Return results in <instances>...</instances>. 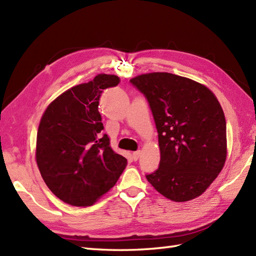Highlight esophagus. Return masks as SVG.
Segmentation results:
<instances>
[{"mask_svg":"<svg viewBox=\"0 0 256 256\" xmlns=\"http://www.w3.org/2000/svg\"><path fill=\"white\" fill-rule=\"evenodd\" d=\"M140 152L138 150V152H135L132 154V159L134 161H137V160H138V158H140Z\"/></svg>","mask_w":256,"mask_h":256,"instance_id":"obj_1","label":"esophagus"}]
</instances>
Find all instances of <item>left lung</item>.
<instances>
[{
  "mask_svg": "<svg viewBox=\"0 0 256 256\" xmlns=\"http://www.w3.org/2000/svg\"><path fill=\"white\" fill-rule=\"evenodd\" d=\"M145 95L158 130L159 168L147 180L166 198L185 202L204 192L227 156L226 120L204 85L168 72L130 78Z\"/></svg>",
  "mask_w": 256,
  "mask_h": 256,
  "instance_id": "8db88e82",
  "label": "left lung"
}]
</instances>
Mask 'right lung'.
Listing matches in <instances>:
<instances>
[{"instance_id": "1", "label": "right lung", "mask_w": 256, "mask_h": 256, "mask_svg": "<svg viewBox=\"0 0 256 256\" xmlns=\"http://www.w3.org/2000/svg\"><path fill=\"white\" fill-rule=\"evenodd\" d=\"M120 78L98 74L64 92L41 118L36 159L45 184L57 198L88 206L112 188L128 160L114 152L98 111L100 95Z\"/></svg>"}]
</instances>
